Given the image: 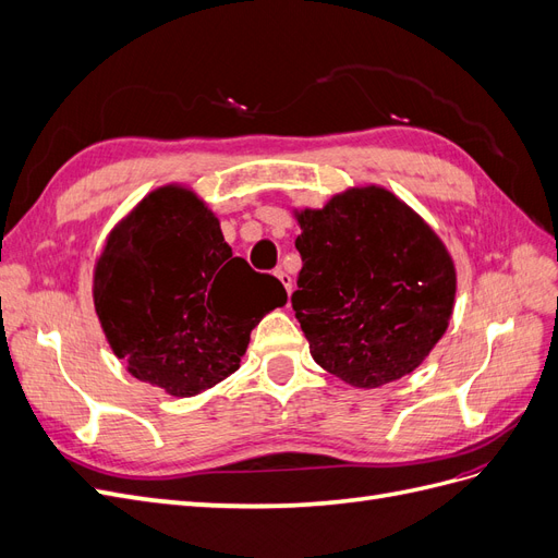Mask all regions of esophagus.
<instances>
[{"label":"esophagus","instance_id":"obj_1","mask_svg":"<svg viewBox=\"0 0 558 558\" xmlns=\"http://www.w3.org/2000/svg\"><path fill=\"white\" fill-rule=\"evenodd\" d=\"M275 275H277V279L283 283V289H286V293L291 295V291H293V279L283 272V269H275Z\"/></svg>","mask_w":558,"mask_h":558}]
</instances>
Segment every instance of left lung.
<instances>
[{
  "mask_svg": "<svg viewBox=\"0 0 558 558\" xmlns=\"http://www.w3.org/2000/svg\"><path fill=\"white\" fill-rule=\"evenodd\" d=\"M298 223L291 302L314 361L359 388L410 375L453 310L456 272L437 234L377 185L335 195Z\"/></svg>",
  "mask_w": 558,
  "mask_h": 558,
  "instance_id": "obj_1",
  "label": "left lung"
}]
</instances>
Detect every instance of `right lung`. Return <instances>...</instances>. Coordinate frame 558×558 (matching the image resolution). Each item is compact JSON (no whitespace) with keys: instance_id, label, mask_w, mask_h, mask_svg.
<instances>
[{"instance_id":"1","label":"right lung","mask_w":558,"mask_h":558,"mask_svg":"<svg viewBox=\"0 0 558 558\" xmlns=\"http://www.w3.org/2000/svg\"><path fill=\"white\" fill-rule=\"evenodd\" d=\"M95 310L132 377L189 398L240 367L248 335L286 291L232 256L218 218L167 185L144 197L95 267Z\"/></svg>"}]
</instances>
